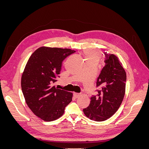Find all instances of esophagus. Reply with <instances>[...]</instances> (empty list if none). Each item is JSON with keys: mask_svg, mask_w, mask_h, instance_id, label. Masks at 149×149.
Wrapping results in <instances>:
<instances>
[{"mask_svg": "<svg viewBox=\"0 0 149 149\" xmlns=\"http://www.w3.org/2000/svg\"><path fill=\"white\" fill-rule=\"evenodd\" d=\"M73 95H74V97H75V98H78V97H79L81 96V94H79V93H74Z\"/></svg>", "mask_w": 149, "mask_h": 149, "instance_id": "obj_1", "label": "esophagus"}]
</instances>
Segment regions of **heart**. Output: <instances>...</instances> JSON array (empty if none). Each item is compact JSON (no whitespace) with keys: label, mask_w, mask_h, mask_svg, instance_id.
I'll return each instance as SVG.
<instances>
[{"label":"heart","mask_w":149,"mask_h":149,"mask_svg":"<svg viewBox=\"0 0 149 149\" xmlns=\"http://www.w3.org/2000/svg\"><path fill=\"white\" fill-rule=\"evenodd\" d=\"M83 54L86 61L94 62L96 64L102 57V52L98 49H86L83 50Z\"/></svg>","instance_id":"heart-1"}]
</instances>
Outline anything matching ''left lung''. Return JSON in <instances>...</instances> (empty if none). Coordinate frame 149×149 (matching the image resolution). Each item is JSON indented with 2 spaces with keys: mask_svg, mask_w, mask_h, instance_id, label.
<instances>
[{
  "mask_svg": "<svg viewBox=\"0 0 149 149\" xmlns=\"http://www.w3.org/2000/svg\"><path fill=\"white\" fill-rule=\"evenodd\" d=\"M105 66L97 78V96L91 97L85 116L94 121H104L118 110L125 95L126 73L122 63L113 54L106 53Z\"/></svg>",
  "mask_w": 149,
  "mask_h": 149,
  "instance_id": "1",
  "label": "left lung"
}]
</instances>
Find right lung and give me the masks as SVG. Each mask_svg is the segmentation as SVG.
Listing matches in <instances>:
<instances>
[{
    "label": "right lung",
    "mask_w": 149,
    "mask_h": 149,
    "mask_svg": "<svg viewBox=\"0 0 149 149\" xmlns=\"http://www.w3.org/2000/svg\"><path fill=\"white\" fill-rule=\"evenodd\" d=\"M69 48L42 47L31 54L22 75L21 86L26 104L35 115L53 121L64 114L73 93L55 88L62 61L74 53Z\"/></svg>",
    "instance_id": "add662e5"
}]
</instances>
